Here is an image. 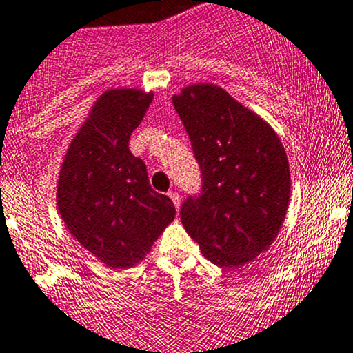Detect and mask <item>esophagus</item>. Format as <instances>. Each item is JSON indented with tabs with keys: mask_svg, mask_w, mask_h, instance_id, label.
Returning <instances> with one entry per match:
<instances>
[{
	"mask_svg": "<svg viewBox=\"0 0 353 353\" xmlns=\"http://www.w3.org/2000/svg\"><path fill=\"white\" fill-rule=\"evenodd\" d=\"M169 198L172 199V203H174V206H176V210H179L181 208V196H179V194H177L176 191H172V193H169Z\"/></svg>",
	"mask_w": 353,
	"mask_h": 353,
	"instance_id": "34e87169",
	"label": "esophagus"
}]
</instances>
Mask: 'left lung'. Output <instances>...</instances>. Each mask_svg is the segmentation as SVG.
I'll list each match as a JSON object with an SVG mask.
<instances>
[{"mask_svg":"<svg viewBox=\"0 0 353 353\" xmlns=\"http://www.w3.org/2000/svg\"><path fill=\"white\" fill-rule=\"evenodd\" d=\"M172 104L190 134L203 190L181 206L186 232L216 266L239 268L279 236L290 170L279 134L213 83L184 87Z\"/></svg>","mask_w":353,"mask_h":353,"instance_id":"8db88e82","label":"left lung"}]
</instances>
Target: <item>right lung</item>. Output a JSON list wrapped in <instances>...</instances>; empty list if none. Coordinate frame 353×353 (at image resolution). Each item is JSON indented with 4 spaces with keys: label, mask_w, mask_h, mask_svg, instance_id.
I'll use <instances>...</instances> for the list:
<instances>
[{
    "label": "right lung",
    "mask_w": 353,
    "mask_h": 353,
    "mask_svg": "<svg viewBox=\"0 0 353 353\" xmlns=\"http://www.w3.org/2000/svg\"><path fill=\"white\" fill-rule=\"evenodd\" d=\"M152 92L110 88L95 101L71 140L58 179V210L71 236L114 270L131 268L174 220L176 206L148 183L130 137Z\"/></svg>",
    "instance_id": "obj_1"
}]
</instances>
